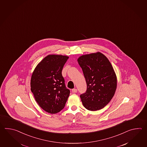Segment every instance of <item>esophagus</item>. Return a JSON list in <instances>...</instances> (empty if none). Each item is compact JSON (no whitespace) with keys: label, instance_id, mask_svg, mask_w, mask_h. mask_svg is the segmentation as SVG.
I'll return each instance as SVG.
<instances>
[{"label":"esophagus","instance_id":"obj_1","mask_svg":"<svg viewBox=\"0 0 147 147\" xmlns=\"http://www.w3.org/2000/svg\"><path fill=\"white\" fill-rule=\"evenodd\" d=\"M72 92L73 93H76L77 92V89H72Z\"/></svg>","mask_w":147,"mask_h":147}]
</instances>
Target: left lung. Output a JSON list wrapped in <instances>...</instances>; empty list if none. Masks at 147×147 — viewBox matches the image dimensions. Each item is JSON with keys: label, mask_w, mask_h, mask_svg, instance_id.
<instances>
[{"label": "left lung", "mask_w": 147, "mask_h": 147, "mask_svg": "<svg viewBox=\"0 0 147 147\" xmlns=\"http://www.w3.org/2000/svg\"><path fill=\"white\" fill-rule=\"evenodd\" d=\"M87 85L80 97L83 106L90 111L102 109L115 94L117 79L109 60L100 52L84 55L77 59Z\"/></svg>", "instance_id": "1"}]
</instances>
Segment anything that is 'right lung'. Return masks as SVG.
Wrapping results in <instances>:
<instances>
[{"mask_svg":"<svg viewBox=\"0 0 147 147\" xmlns=\"http://www.w3.org/2000/svg\"><path fill=\"white\" fill-rule=\"evenodd\" d=\"M69 57L49 55L34 68L30 87L38 105L47 113L55 114L65 106L70 94L62 76L63 67Z\"/></svg>","mask_w":147,"mask_h":147,"instance_id":"obj_1","label":"right lung"}]
</instances>
